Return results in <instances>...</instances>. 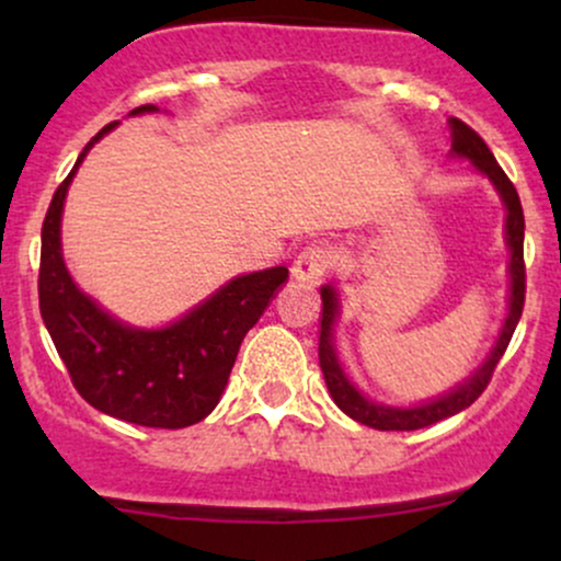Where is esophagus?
<instances>
[{
	"mask_svg": "<svg viewBox=\"0 0 561 561\" xmlns=\"http://www.w3.org/2000/svg\"><path fill=\"white\" fill-rule=\"evenodd\" d=\"M334 255L324 244H308L293 263V276L300 282H319L332 272Z\"/></svg>",
	"mask_w": 561,
	"mask_h": 561,
	"instance_id": "34e87169",
	"label": "esophagus"
}]
</instances>
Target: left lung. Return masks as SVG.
Segmentation results:
<instances>
[{"label":"left lung","instance_id":"8db88e82","mask_svg":"<svg viewBox=\"0 0 561 561\" xmlns=\"http://www.w3.org/2000/svg\"><path fill=\"white\" fill-rule=\"evenodd\" d=\"M450 150L456 156L469 158L478 169L485 173L488 179L495 184V190L501 192L506 203V242L508 250H512V263H508V274H512V295H508V317L504 321V330H501L499 343H495L493 353L488 356V362L478 369V375L467 379L465 385H459L456 390H450L448 396L437 398L433 403L414 405V409H390V405H377L353 388L343 375V366L337 364V356H334L332 345V324L334 317H337V298H334V289L327 285L321 287V327H319V364L321 371H324L327 388H330L332 401L345 411L351 420L366 424V427L375 430H422L430 427V424L448 420V416L459 414L467 405H472L482 396V390L491 382L495 364L501 362L504 351L508 347V340H512L514 330H517V321L523 317L525 306V216H523V203H519L517 190L508 182L504 169L499 165V160L493 158V152L488 150L485 139L474 131L472 126H467L465 121L450 118Z\"/></svg>","mask_w":561,"mask_h":561}]
</instances>
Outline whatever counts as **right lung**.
Returning <instances> with one entry per match:
<instances>
[{
	"label": "right lung",
	"mask_w": 561,
	"mask_h": 561,
	"mask_svg": "<svg viewBox=\"0 0 561 561\" xmlns=\"http://www.w3.org/2000/svg\"><path fill=\"white\" fill-rule=\"evenodd\" d=\"M156 111L141 105L134 113ZM107 124L92 137L73 171L57 186L42 224L38 308L79 396L102 414L141 427L182 430L216 409L244 334L255 327L287 268L244 274L165 330H131L107 317L70 279L60 253V216L76 169Z\"/></svg>",
	"instance_id": "obj_1"
}]
</instances>
